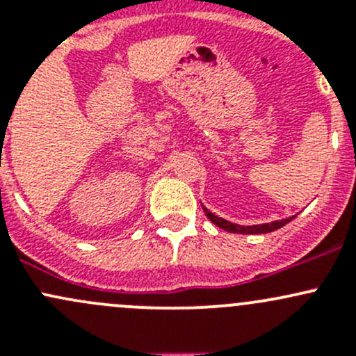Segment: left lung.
<instances>
[{
  "label": "left lung",
  "instance_id": "8db88e82",
  "mask_svg": "<svg viewBox=\"0 0 356 356\" xmlns=\"http://www.w3.org/2000/svg\"><path fill=\"white\" fill-rule=\"evenodd\" d=\"M203 211H204V215H207V217L210 218L215 225H217V227L224 229V231H227V232H238V234H265V232L277 231V229H281L282 225H286L288 222H291L294 217H296V215H294V217L284 218V220L270 222V224H261V225H238V224H232V222L225 220V218L217 217V215L211 213V211L207 210L204 207H203Z\"/></svg>",
  "mask_w": 356,
  "mask_h": 356
}]
</instances>
